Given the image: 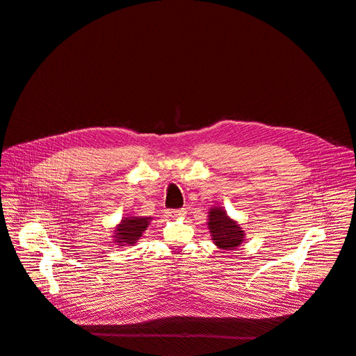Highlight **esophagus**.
<instances>
[{
  "mask_svg": "<svg viewBox=\"0 0 356 356\" xmlns=\"http://www.w3.org/2000/svg\"><path fill=\"white\" fill-rule=\"evenodd\" d=\"M166 213L172 218H180V216L186 215V211L184 209H168Z\"/></svg>",
  "mask_w": 356,
  "mask_h": 356,
  "instance_id": "1",
  "label": "esophagus"
}]
</instances>
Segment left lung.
Wrapping results in <instances>:
<instances>
[{"instance_id": "8db88e82", "label": "left lung", "mask_w": 356, "mask_h": 356, "mask_svg": "<svg viewBox=\"0 0 356 356\" xmlns=\"http://www.w3.org/2000/svg\"><path fill=\"white\" fill-rule=\"evenodd\" d=\"M208 218L207 223L215 246L222 250H233L242 245L245 241V230L238 222L227 216L223 208H211Z\"/></svg>"}]
</instances>
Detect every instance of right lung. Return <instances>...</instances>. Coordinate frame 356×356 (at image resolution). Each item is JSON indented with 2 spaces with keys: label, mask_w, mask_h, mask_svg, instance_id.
<instances>
[{
  "label": "right lung",
  "mask_w": 356,
  "mask_h": 356,
  "mask_svg": "<svg viewBox=\"0 0 356 356\" xmlns=\"http://www.w3.org/2000/svg\"><path fill=\"white\" fill-rule=\"evenodd\" d=\"M151 216H129L122 219L114 229V243H118V246L126 245H134L147 230Z\"/></svg>",
  "instance_id": "add662e5"
}]
</instances>
